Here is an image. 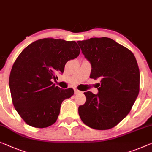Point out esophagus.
<instances>
[{"mask_svg":"<svg viewBox=\"0 0 152 152\" xmlns=\"http://www.w3.org/2000/svg\"><path fill=\"white\" fill-rule=\"evenodd\" d=\"M80 92H81V91H78V90H77V89H75V90H74V93H75V94H79V93H80Z\"/></svg>","mask_w":152,"mask_h":152,"instance_id":"obj_1","label":"esophagus"}]
</instances>
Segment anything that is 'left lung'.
Returning <instances> with one entry per match:
<instances>
[{
	"label": "left lung",
	"mask_w": 152,
	"mask_h": 152,
	"mask_svg": "<svg viewBox=\"0 0 152 152\" xmlns=\"http://www.w3.org/2000/svg\"><path fill=\"white\" fill-rule=\"evenodd\" d=\"M91 63L90 77L101 80L98 93L85 92L86 102L80 105L81 119L91 128H113L124 119L139 92L140 72L134 54L109 38L77 42Z\"/></svg>",
	"instance_id": "1"
}]
</instances>
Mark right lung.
<instances>
[{
  "instance_id": "obj_1",
  "label": "right lung",
  "mask_w": 152,
  "mask_h": 152,
  "mask_svg": "<svg viewBox=\"0 0 152 152\" xmlns=\"http://www.w3.org/2000/svg\"><path fill=\"white\" fill-rule=\"evenodd\" d=\"M80 53L75 41L44 38L34 42L19 55L9 83L14 107L28 125L44 128L56 121L61 103L73 95L74 91L56 86L51 80L62 74L66 63Z\"/></svg>"
}]
</instances>
